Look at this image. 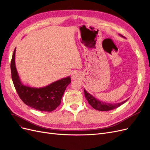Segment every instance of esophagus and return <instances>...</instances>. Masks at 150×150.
<instances>
[{
	"mask_svg": "<svg viewBox=\"0 0 150 150\" xmlns=\"http://www.w3.org/2000/svg\"><path fill=\"white\" fill-rule=\"evenodd\" d=\"M79 74H78L77 72H76V71L72 73V74H71V80H74L78 79H79Z\"/></svg>",
	"mask_w": 150,
	"mask_h": 150,
	"instance_id": "1",
	"label": "esophagus"
}]
</instances>
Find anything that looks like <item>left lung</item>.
I'll return each mask as SVG.
<instances>
[{"label": "left lung", "instance_id": "left-lung-1", "mask_svg": "<svg viewBox=\"0 0 150 150\" xmlns=\"http://www.w3.org/2000/svg\"><path fill=\"white\" fill-rule=\"evenodd\" d=\"M120 36L122 37L121 34H120ZM84 96H85V97L86 100H88V103L90 104V105L92 106L93 108L97 110H99V111H109V110H112L115 108H116L119 107L120 105H122V104L126 102L127 99L126 100L123 101L122 102L120 103H107V102H104L103 101H100L99 99H97L96 98L91 94H89L88 92L86 91L85 89H84Z\"/></svg>", "mask_w": 150, "mask_h": 150}]
</instances>
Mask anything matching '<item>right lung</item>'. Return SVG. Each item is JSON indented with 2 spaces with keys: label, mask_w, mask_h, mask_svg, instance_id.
I'll use <instances>...</instances> for the list:
<instances>
[{
  "label": "right lung",
  "mask_w": 150,
  "mask_h": 150,
  "mask_svg": "<svg viewBox=\"0 0 150 150\" xmlns=\"http://www.w3.org/2000/svg\"><path fill=\"white\" fill-rule=\"evenodd\" d=\"M15 53L16 48L11 61V73L13 83L19 97L25 105L39 111H53L60 105L64 91L71 82L70 76L64 78L42 88L25 85L21 82L16 68Z\"/></svg>",
  "instance_id": "right-lung-1"
}]
</instances>
